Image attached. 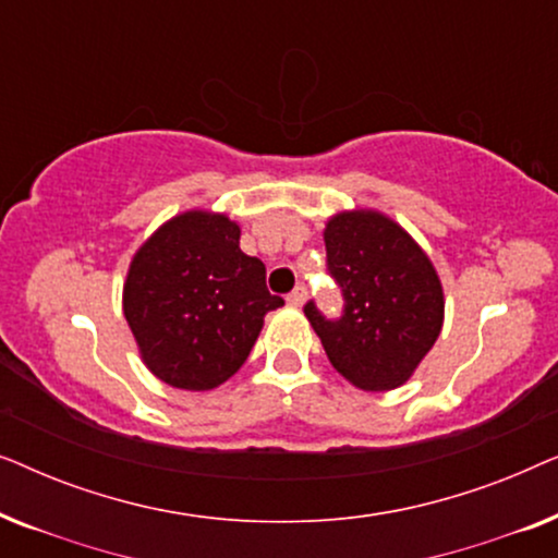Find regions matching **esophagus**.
Wrapping results in <instances>:
<instances>
[{
	"label": "esophagus",
	"instance_id": "obj_1",
	"mask_svg": "<svg viewBox=\"0 0 558 558\" xmlns=\"http://www.w3.org/2000/svg\"><path fill=\"white\" fill-rule=\"evenodd\" d=\"M304 300H307V287H304V284H300V287H296V289H294V292L287 296V302H289V304H292V307H302V304H304Z\"/></svg>",
	"mask_w": 558,
	"mask_h": 558
}]
</instances>
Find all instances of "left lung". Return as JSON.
Here are the masks:
<instances>
[{"label": "left lung", "instance_id": "1", "mask_svg": "<svg viewBox=\"0 0 558 558\" xmlns=\"http://www.w3.org/2000/svg\"><path fill=\"white\" fill-rule=\"evenodd\" d=\"M327 269L342 289L340 319L307 302L332 368L363 391H391L414 376L445 325V292L426 251L378 210H342L325 223Z\"/></svg>", "mask_w": 558, "mask_h": 558}]
</instances>
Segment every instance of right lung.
<instances>
[{"mask_svg":"<svg viewBox=\"0 0 558 558\" xmlns=\"http://www.w3.org/2000/svg\"><path fill=\"white\" fill-rule=\"evenodd\" d=\"M223 213L185 210L136 248L124 281V317L147 368L167 386L210 391L246 363L266 312V266L239 246Z\"/></svg>","mask_w":558,"mask_h":558,"instance_id":"obj_1","label":"right lung"}]
</instances>
